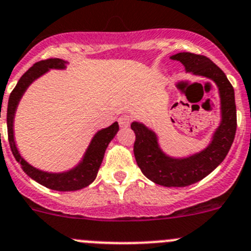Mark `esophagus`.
Listing matches in <instances>:
<instances>
[{"label": "esophagus", "mask_w": 251, "mask_h": 251, "mask_svg": "<svg viewBox=\"0 0 251 251\" xmlns=\"http://www.w3.org/2000/svg\"><path fill=\"white\" fill-rule=\"evenodd\" d=\"M119 125H120V127H128V126H130V124H131V120H130V118H128L127 115H123V116H120V118H119Z\"/></svg>", "instance_id": "esophagus-1"}]
</instances>
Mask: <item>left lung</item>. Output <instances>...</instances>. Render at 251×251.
Wrapping results in <instances>:
<instances>
[{"mask_svg":"<svg viewBox=\"0 0 251 251\" xmlns=\"http://www.w3.org/2000/svg\"><path fill=\"white\" fill-rule=\"evenodd\" d=\"M170 58L181 62L186 74L211 79L217 86L221 121L208 145L185 157H173L165 153L160 147L158 133L145 124L133 121L131 124L136 135L133 154L141 172L151 181L165 187H184L202 180L223 162L234 141L237 109L232 84L210 58L191 52L175 53Z\"/></svg>","mask_w":251,"mask_h":251,"instance_id":"left-lung-1","label":"left lung"}]
</instances>
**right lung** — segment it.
Segmentation results:
<instances>
[{"instance_id": "add662e5", "label": "right lung", "mask_w": 251, "mask_h": 251, "mask_svg": "<svg viewBox=\"0 0 251 251\" xmlns=\"http://www.w3.org/2000/svg\"><path fill=\"white\" fill-rule=\"evenodd\" d=\"M67 65H69V62L61 60V58H49V60H44L34 64L21 77L16 88L12 91L8 99V106H7L8 141L14 158L21 164L22 169L29 177L35 180L43 186L56 191H76L91 185L96 180L97 174H98L106 147L119 131V124L116 121L109 127L97 131L92 137L86 152L82 155L81 160L75 167L64 170V172L56 173L41 170L31 165L30 163H28L22 157L18 147H17L16 140H14V116H16L19 101L34 81L48 74L50 70H66Z\"/></svg>"}]
</instances>
